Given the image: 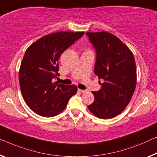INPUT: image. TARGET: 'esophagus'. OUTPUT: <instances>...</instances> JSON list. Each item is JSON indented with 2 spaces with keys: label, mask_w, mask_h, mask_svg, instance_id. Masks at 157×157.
Listing matches in <instances>:
<instances>
[{
  "label": "esophagus",
  "mask_w": 157,
  "mask_h": 157,
  "mask_svg": "<svg viewBox=\"0 0 157 157\" xmlns=\"http://www.w3.org/2000/svg\"><path fill=\"white\" fill-rule=\"evenodd\" d=\"M79 92H81V93H86V92H87V90H81V89H78V90Z\"/></svg>",
  "instance_id": "1"
}]
</instances>
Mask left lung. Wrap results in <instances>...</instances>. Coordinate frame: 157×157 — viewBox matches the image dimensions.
Listing matches in <instances>:
<instances>
[{
  "mask_svg": "<svg viewBox=\"0 0 157 157\" xmlns=\"http://www.w3.org/2000/svg\"><path fill=\"white\" fill-rule=\"evenodd\" d=\"M86 34L96 52L94 72L104 80L100 90L92 92L95 100L88 107L100 119H111L124 110L134 93L137 81L134 56L112 33L102 31Z\"/></svg>",
  "mask_w": 157,
  "mask_h": 157,
  "instance_id": "obj_1",
  "label": "left lung"
}]
</instances>
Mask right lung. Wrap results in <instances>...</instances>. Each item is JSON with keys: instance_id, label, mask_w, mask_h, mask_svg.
<instances>
[{"instance_id": "right-lung-1", "label": "right lung", "mask_w": 157, "mask_h": 157, "mask_svg": "<svg viewBox=\"0 0 157 157\" xmlns=\"http://www.w3.org/2000/svg\"><path fill=\"white\" fill-rule=\"evenodd\" d=\"M83 34V31L50 33L26 50L19 71L20 89L26 105L37 114L45 117L57 115L76 93L75 85L53 83L52 79L59 75L60 55Z\"/></svg>"}]
</instances>
